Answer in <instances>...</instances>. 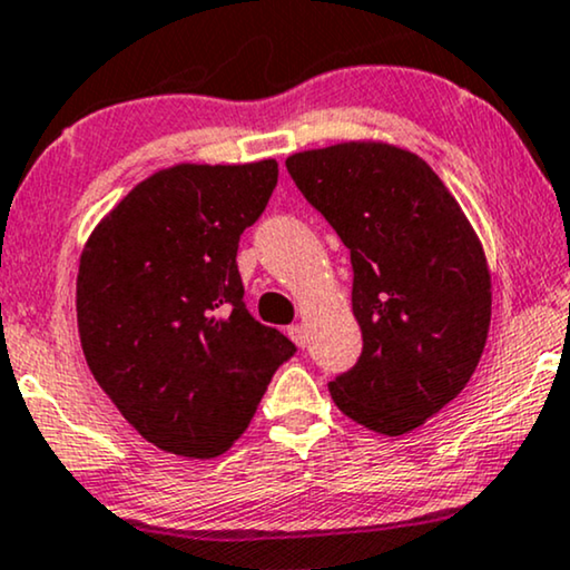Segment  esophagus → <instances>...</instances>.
Wrapping results in <instances>:
<instances>
[{
	"instance_id": "esophagus-1",
	"label": "esophagus",
	"mask_w": 570,
	"mask_h": 570,
	"mask_svg": "<svg viewBox=\"0 0 570 570\" xmlns=\"http://www.w3.org/2000/svg\"><path fill=\"white\" fill-rule=\"evenodd\" d=\"M289 336L297 347H305L307 344V328L302 326V323H294V326H289Z\"/></svg>"
}]
</instances>
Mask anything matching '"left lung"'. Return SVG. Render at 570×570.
Listing matches in <instances>:
<instances>
[{
  "mask_svg": "<svg viewBox=\"0 0 570 570\" xmlns=\"http://www.w3.org/2000/svg\"><path fill=\"white\" fill-rule=\"evenodd\" d=\"M294 184L352 257L357 365L336 407L384 436L415 431L463 392L492 321V273L460 202L410 149L355 139L286 157Z\"/></svg>",
  "mask_w": 570,
  "mask_h": 570,
  "instance_id": "left-lung-1",
  "label": "left lung"
}]
</instances>
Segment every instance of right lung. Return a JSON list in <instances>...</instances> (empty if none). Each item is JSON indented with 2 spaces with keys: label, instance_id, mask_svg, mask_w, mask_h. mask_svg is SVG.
<instances>
[{
  "label": "right lung",
  "instance_id": "obj_1",
  "mask_svg": "<svg viewBox=\"0 0 570 570\" xmlns=\"http://www.w3.org/2000/svg\"><path fill=\"white\" fill-rule=\"evenodd\" d=\"M278 163H178L136 184L78 261L83 357L139 434L173 455L218 458L294 355L244 307L236 249Z\"/></svg>",
  "mask_w": 570,
  "mask_h": 570
}]
</instances>
